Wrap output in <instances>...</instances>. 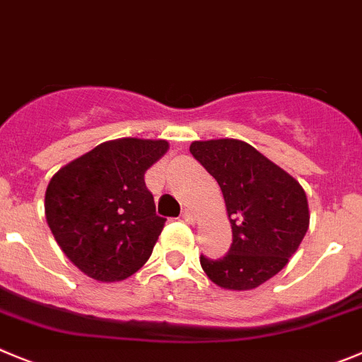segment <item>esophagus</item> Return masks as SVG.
<instances>
[{
    "label": "esophagus",
    "instance_id": "34e87169",
    "mask_svg": "<svg viewBox=\"0 0 362 362\" xmlns=\"http://www.w3.org/2000/svg\"><path fill=\"white\" fill-rule=\"evenodd\" d=\"M182 219H184V221H187V223H194V221H197V216L192 214V211L185 209V211L182 212Z\"/></svg>",
    "mask_w": 362,
    "mask_h": 362
}]
</instances>
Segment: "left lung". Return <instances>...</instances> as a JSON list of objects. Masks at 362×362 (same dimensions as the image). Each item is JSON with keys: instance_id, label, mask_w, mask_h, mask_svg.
<instances>
[{"instance_id": "left-lung-1", "label": "left lung", "mask_w": 362, "mask_h": 362, "mask_svg": "<svg viewBox=\"0 0 362 362\" xmlns=\"http://www.w3.org/2000/svg\"><path fill=\"white\" fill-rule=\"evenodd\" d=\"M189 151L221 187L232 227L227 255H202V268L223 289L259 288L288 264L309 228L305 191L245 141H194Z\"/></svg>"}]
</instances>
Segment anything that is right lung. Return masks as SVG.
<instances>
[{
	"mask_svg": "<svg viewBox=\"0 0 362 362\" xmlns=\"http://www.w3.org/2000/svg\"><path fill=\"white\" fill-rule=\"evenodd\" d=\"M168 141H107L60 168L44 198L46 221L66 257L100 282L134 275L150 259L165 219L144 173Z\"/></svg>",
	"mask_w": 362,
	"mask_h": 362,
	"instance_id": "obj_1",
	"label": "right lung"
}]
</instances>
